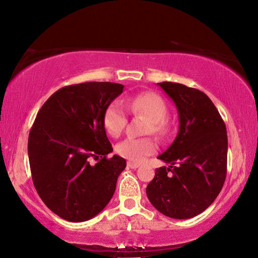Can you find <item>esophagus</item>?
<instances>
[{"label":"esophagus","mask_w":258,"mask_h":258,"mask_svg":"<svg viewBox=\"0 0 258 258\" xmlns=\"http://www.w3.org/2000/svg\"><path fill=\"white\" fill-rule=\"evenodd\" d=\"M140 166L139 163H135V162H127V167L130 168H138Z\"/></svg>","instance_id":"1"}]
</instances>
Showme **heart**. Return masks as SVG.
I'll return each mask as SVG.
<instances>
[{
    "instance_id": "b5f03b06",
    "label": "heart",
    "mask_w": 258,
    "mask_h": 258,
    "mask_svg": "<svg viewBox=\"0 0 258 258\" xmlns=\"http://www.w3.org/2000/svg\"><path fill=\"white\" fill-rule=\"evenodd\" d=\"M125 107L136 116L147 118L146 133H154L160 138H166L171 133V123L166 117L167 104L165 100L154 92H144L125 98ZM127 123V115L122 103L115 101L109 104L103 116V124L108 135L118 138ZM156 141L152 138H128L116 146V152L132 162H141L146 156L156 152Z\"/></svg>"
}]
</instances>
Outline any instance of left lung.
<instances>
[{
    "label": "left lung",
    "mask_w": 258,
    "mask_h": 258,
    "mask_svg": "<svg viewBox=\"0 0 258 258\" xmlns=\"http://www.w3.org/2000/svg\"><path fill=\"white\" fill-rule=\"evenodd\" d=\"M158 85L177 107L179 128L172 145L158 156L169 166L156 169L146 195L164 215L186 220L204 212L225 182L226 126L205 93L172 82Z\"/></svg>",
    "instance_id": "8db88e82"
}]
</instances>
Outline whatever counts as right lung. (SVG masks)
<instances>
[{"mask_svg":"<svg viewBox=\"0 0 258 258\" xmlns=\"http://www.w3.org/2000/svg\"><path fill=\"white\" fill-rule=\"evenodd\" d=\"M123 89L109 82L64 86L36 115L27 143L32 179L41 200L63 220H91L112 199L126 161L106 157L113 149L103 116Z\"/></svg>","mask_w":258,"mask_h":258,"instance_id":"obj_1","label":"right lung"}]
</instances>
